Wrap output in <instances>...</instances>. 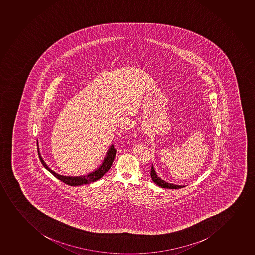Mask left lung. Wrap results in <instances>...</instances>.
Here are the masks:
<instances>
[{
  "mask_svg": "<svg viewBox=\"0 0 255 255\" xmlns=\"http://www.w3.org/2000/svg\"><path fill=\"white\" fill-rule=\"evenodd\" d=\"M151 178L155 184H157L158 186L162 187V188H165V189H180L183 187H185L184 185H178V184H170L167 183L166 181L162 180V178L158 177L157 173L156 171L154 169L153 165L151 167Z\"/></svg>",
  "mask_w": 255,
  "mask_h": 255,
  "instance_id": "left-lung-1",
  "label": "left lung"
}]
</instances>
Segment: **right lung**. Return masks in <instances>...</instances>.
<instances>
[{
	"label": "right lung",
	"instance_id": "obj_1",
	"mask_svg": "<svg viewBox=\"0 0 255 255\" xmlns=\"http://www.w3.org/2000/svg\"><path fill=\"white\" fill-rule=\"evenodd\" d=\"M37 146H38V156H39L43 166L49 171V173H52L55 178H57L58 179L64 182L65 184L71 185V186H78V185H82V184H91L93 182L99 180V178H101L110 170V167L112 166L113 162L115 160V155H116V150L114 147V145H111L108 150L106 156L103 160V162L97 169L93 170V172L85 174V175L66 176L55 173V171H53L51 168L48 167V165L42 158L41 154H40L39 148H38V140H37Z\"/></svg>",
	"mask_w": 255,
	"mask_h": 255
}]
</instances>
